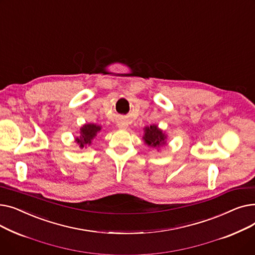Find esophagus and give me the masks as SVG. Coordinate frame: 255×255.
I'll list each match as a JSON object with an SVG mask.
<instances>
[{
    "label": "esophagus",
    "instance_id": "1",
    "mask_svg": "<svg viewBox=\"0 0 255 255\" xmlns=\"http://www.w3.org/2000/svg\"><path fill=\"white\" fill-rule=\"evenodd\" d=\"M118 127L120 129H126L128 127V123L125 121H120V122H118Z\"/></svg>",
    "mask_w": 255,
    "mask_h": 255
}]
</instances>
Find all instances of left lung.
I'll return each mask as SVG.
<instances>
[{"label": "left lung", "mask_w": 255, "mask_h": 255, "mask_svg": "<svg viewBox=\"0 0 255 255\" xmlns=\"http://www.w3.org/2000/svg\"><path fill=\"white\" fill-rule=\"evenodd\" d=\"M142 140L148 146L156 148L159 151L161 146L166 144L167 135L157 125H150L143 128Z\"/></svg>", "instance_id": "obj_1"}]
</instances>
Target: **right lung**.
<instances>
[{
    "label": "right lung",
    "instance_id": "obj_1",
    "mask_svg": "<svg viewBox=\"0 0 255 255\" xmlns=\"http://www.w3.org/2000/svg\"><path fill=\"white\" fill-rule=\"evenodd\" d=\"M102 127L94 124V123H88L83 125L79 129V136H76L74 138V141L76 144L79 145L80 149L87 148V146L92 144L93 139L97 136L98 133L101 131Z\"/></svg>",
    "mask_w": 255,
    "mask_h": 255
}]
</instances>
